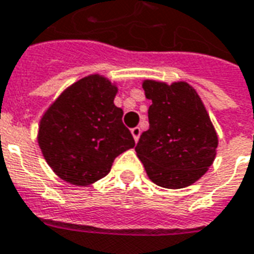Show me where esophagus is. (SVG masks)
I'll list each match as a JSON object with an SVG mask.
<instances>
[{"label": "esophagus", "instance_id": "1", "mask_svg": "<svg viewBox=\"0 0 254 254\" xmlns=\"http://www.w3.org/2000/svg\"><path fill=\"white\" fill-rule=\"evenodd\" d=\"M130 132H132V136L133 138H134V141H137L138 137H140V134H141V129L138 127H133V129H130Z\"/></svg>", "mask_w": 254, "mask_h": 254}]
</instances>
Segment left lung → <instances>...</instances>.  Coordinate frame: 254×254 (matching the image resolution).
<instances>
[{
    "mask_svg": "<svg viewBox=\"0 0 254 254\" xmlns=\"http://www.w3.org/2000/svg\"><path fill=\"white\" fill-rule=\"evenodd\" d=\"M149 129L141 133L136 154L158 187L181 189L194 184L212 165L218 149L215 130L196 89L187 81L144 80Z\"/></svg>",
    "mask_w": 254,
    "mask_h": 254,
    "instance_id": "left-lung-1",
    "label": "left lung"
}]
</instances>
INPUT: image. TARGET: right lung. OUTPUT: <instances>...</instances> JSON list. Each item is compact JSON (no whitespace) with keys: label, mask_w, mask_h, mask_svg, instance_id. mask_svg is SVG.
I'll use <instances>...</instances> for the list:
<instances>
[{"label":"right lung","mask_w":254,"mask_h":254,"mask_svg":"<svg viewBox=\"0 0 254 254\" xmlns=\"http://www.w3.org/2000/svg\"><path fill=\"white\" fill-rule=\"evenodd\" d=\"M116 83L99 73L70 84L49 106L38 130L47 165L76 187L92 185L110 173L113 162L134 140L114 105Z\"/></svg>","instance_id":"right-lung-1"}]
</instances>
